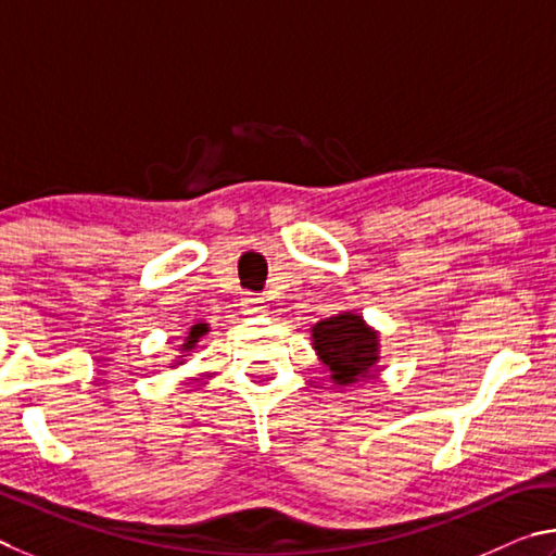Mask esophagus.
<instances>
[{"label":"esophagus","instance_id":"esophagus-1","mask_svg":"<svg viewBox=\"0 0 556 556\" xmlns=\"http://www.w3.org/2000/svg\"><path fill=\"white\" fill-rule=\"evenodd\" d=\"M241 309L247 315H261L266 305H263V298H256L253 293H247L241 298Z\"/></svg>","mask_w":556,"mask_h":556}]
</instances>
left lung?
I'll list each match as a JSON object with an SVG mask.
<instances>
[{
	"label": "left lung",
	"mask_w": 556,
	"mask_h": 556,
	"mask_svg": "<svg viewBox=\"0 0 556 556\" xmlns=\"http://www.w3.org/2000/svg\"><path fill=\"white\" fill-rule=\"evenodd\" d=\"M313 344L334 383L349 386L358 378H371L378 362V334L358 315L342 313L317 323Z\"/></svg>",
	"instance_id": "obj_1"
}]
</instances>
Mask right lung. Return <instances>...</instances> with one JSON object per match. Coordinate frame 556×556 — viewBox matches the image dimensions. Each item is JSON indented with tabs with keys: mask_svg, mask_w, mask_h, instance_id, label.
I'll use <instances>...</instances> for the list:
<instances>
[{
	"mask_svg": "<svg viewBox=\"0 0 556 556\" xmlns=\"http://www.w3.org/2000/svg\"><path fill=\"white\" fill-rule=\"evenodd\" d=\"M207 325H194L192 329H190V334H188V339H185V344H182V352H190V349L200 342V337L207 332Z\"/></svg>",
	"mask_w": 556,
	"mask_h": 556,
	"instance_id": "right-lung-1",
	"label": "right lung"
}]
</instances>
